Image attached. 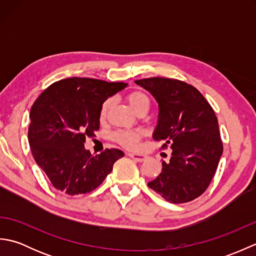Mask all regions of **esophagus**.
Wrapping results in <instances>:
<instances>
[{
    "instance_id": "34e87169",
    "label": "esophagus",
    "mask_w": 256,
    "mask_h": 256,
    "mask_svg": "<svg viewBox=\"0 0 256 256\" xmlns=\"http://www.w3.org/2000/svg\"><path fill=\"white\" fill-rule=\"evenodd\" d=\"M128 156L131 157L132 160H134L135 162H144L146 158H148V156L143 155V154H134V153H130Z\"/></svg>"
}]
</instances>
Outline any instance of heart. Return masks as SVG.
<instances>
[{
  "instance_id": "obj_1",
  "label": "heart",
  "mask_w": 256,
  "mask_h": 256,
  "mask_svg": "<svg viewBox=\"0 0 256 256\" xmlns=\"http://www.w3.org/2000/svg\"><path fill=\"white\" fill-rule=\"evenodd\" d=\"M130 106H131L135 112H138L142 108H150V99L142 91H133L126 98ZM112 101L110 99L106 100L102 103L100 110V118L104 120L106 114L110 110ZM143 138L142 131H118L113 134V140H116L124 148L128 150H138L140 146V140Z\"/></svg>"
}]
</instances>
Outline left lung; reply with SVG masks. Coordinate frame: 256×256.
Wrapping results in <instances>:
<instances>
[{
  "instance_id": "1",
  "label": "left lung",
  "mask_w": 256,
  "mask_h": 256,
  "mask_svg": "<svg viewBox=\"0 0 256 256\" xmlns=\"http://www.w3.org/2000/svg\"><path fill=\"white\" fill-rule=\"evenodd\" d=\"M135 84L158 103L153 138L164 143L162 148L172 150L148 187L172 204L198 198L210 184L224 152L214 108L194 86L180 80L153 77Z\"/></svg>"
}]
</instances>
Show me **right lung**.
Wrapping results in <instances>:
<instances>
[{
    "label": "right lung",
    "mask_w": 256,
    "mask_h": 256,
    "mask_svg": "<svg viewBox=\"0 0 256 256\" xmlns=\"http://www.w3.org/2000/svg\"><path fill=\"white\" fill-rule=\"evenodd\" d=\"M126 86L74 77L54 82L34 102L28 128L32 154L60 192H92L124 156L116 148L94 156L84 148V142L100 128L102 103Z\"/></svg>",
    "instance_id": "right-lung-1"
}]
</instances>
